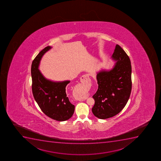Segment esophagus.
I'll use <instances>...</instances> for the list:
<instances>
[{
    "instance_id": "esophagus-1",
    "label": "esophagus",
    "mask_w": 161,
    "mask_h": 161,
    "mask_svg": "<svg viewBox=\"0 0 161 161\" xmlns=\"http://www.w3.org/2000/svg\"><path fill=\"white\" fill-rule=\"evenodd\" d=\"M90 79L89 78L88 75H84L82 76L80 78V81L83 84H89L90 83ZM87 97H85V98H82L80 99V101H84L87 99Z\"/></svg>"
}]
</instances>
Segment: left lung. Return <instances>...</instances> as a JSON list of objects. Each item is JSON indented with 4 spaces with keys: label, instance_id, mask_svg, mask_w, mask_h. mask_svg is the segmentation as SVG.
Instances as JSON below:
<instances>
[{
    "label": "left lung",
    "instance_id": "obj_1",
    "mask_svg": "<svg viewBox=\"0 0 161 161\" xmlns=\"http://www.w3.org/2000/svg\"><path fill=\"white\" fill-rule=\"evenodd\" d=\"M112 58L115 61L110 71L102 70L97 75L98 89L92 97L95 104L92 112L100 119L119 114L125 107L131 91V66L129 57L116 45Z\"/></svg>",
    "mask_w": 161,
    "mask_h": 161
}]
</instances>
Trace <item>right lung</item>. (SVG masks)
<instances>
[{"instance_id":"add662e5","label":"right lung","mask_w":161,"mask_h":161,"mask_svg":"<svg viewBox=\"0 0 161 161\" xmlns=\"http://www.w3.org/2000/svg\"><path fill=\"white\" fill-rule=\"evenodd\" d=\"M47 46L37 54L32 62L31 75L34 98L41 110L50 118L64 121L72 116L75 106L69 102L66 86L69 80L54 82L47 80L38 69L42 56L51 49Z\"/></svg>"}]
</instances>
